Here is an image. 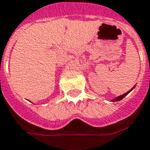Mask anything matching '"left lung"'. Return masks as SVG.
Listing matches in <instances>:
<instances>
[{
  "mask_svg": "<svg viewBox=\"0 0 150 150\" xmlns=\"http://www.w3.org/2000/svg\"><path fill=\"white\" fill-rule=\"evenodd\" d=\"M134 88H135V86H134V87H133V88H131V89H130L129 91L127 92V93H124V94H122V95H121V96H119V97H115V98H114V99L112 100V101H119V100H122V98H123V97H126L127 95V94H128V93H129L130 92L132 91V90H133Z\"/></svg>",
  "mask_w": 150,
  "mask_h": 150,
  "instance_id": "left-lung-1",
  "label": "left lung"
}]
</instances>
